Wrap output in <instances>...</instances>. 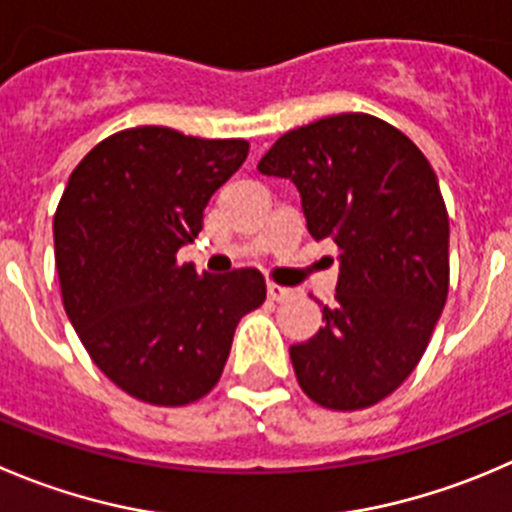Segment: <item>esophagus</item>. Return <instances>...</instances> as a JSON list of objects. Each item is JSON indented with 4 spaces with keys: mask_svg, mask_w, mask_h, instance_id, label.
Wrapping results in <instances>:
<instances>
[{
    "mask_svg": "<svg viewBox=\"0 0 512 512\" xmlns=\"http://www.w3.org/2000/svg\"><path fill=\"white\" fill-rule=\"evenodd\" d=\"M266 289H269V296L274 301H289V299H294V291L291 289H286V286H279V284H269L266 286Z\"/></svg>",
    "mask_w": 512,
    "mask_h": 512,
    "instance_id": "obj_1",
    "label": "esophagus"
}]
</instances>
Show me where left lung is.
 Segmentation results:
<instances>
[{
	"instance_id": "8db88e82",
	"label": "left lung",
	"mask_w": 512,
	"mask_h": 512,
	"mask_svg": "<svg viewBox=\"0 0 512 512\" xmlns=\"http://www.w3.org/2000/svg\"><path fill=\"white\" fill-rule=\"evenodd\" d=\"M289 178L309 233L339 246L337 304L289 349L306 397L364 410L392 394L430 344L450 284V221L415 143L384 120L344 113L289 130L261 158Z\"/></svg>"
}]
</instances>
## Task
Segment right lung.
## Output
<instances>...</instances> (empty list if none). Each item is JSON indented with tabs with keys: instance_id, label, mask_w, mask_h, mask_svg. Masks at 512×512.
<instances>
[{
	"instance_id": "1",
	"label": "right lung",
	"mask_w": 512,
	"mask_h": 512,
	"mask_svg": "<svg viewBox=\"0 0 512 512\" xmlns=\"http://www.w3.org/2000/svg\"><path fill=\"white\" fill-rule=\"evenodd\" d=\"M246 155V140L143 125L97 143L67 180L52 226L67 319L130 397L201 399L221 379L241 316L264 304L256 269L213 276L175 261Z\"/></svg>"
}]
</instances>
